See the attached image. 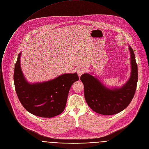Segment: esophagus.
<instances>
[{"label":"esophagus","mask_w":149,"mask_h":149,"mask_svg":"<svg viewBox=\"0 0 149 149\" xmlns=\"http://www.w3.org/2000/svg\"><path fill=\"white\" fill-rule=\"evenodd\" d=\"M77 74H78V76L80 77L84 74V72H85V70L83 68H79L77 70Z\"/></svg>","instance_id":"34e87169"}]
</instances>
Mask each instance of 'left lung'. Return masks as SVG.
Instances as JSON below:
<instances>
[{
    "mask_svg": "<svg viewBox=\"0 0 149 149\" xmlns=\"http://www.w3.org/2000/svg\"><path fill=\"white\" fill-rule=\"evenodd\" d=\"M129 50L131 74L129 80L122 87L110 89L88 73L81 76L84 86L85 100L96 113L106 116L114 115L124 110L131 102L136 89L138 72L135 53L130 46Z\"/></svg>",
    "mask_w": 149,
    "mask_h": 149,
    "instance_id": "left-lung-1",
    "label": "left lung"
}]
</instances>
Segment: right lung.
Instances as JSON below:
<instances>
[{
  "label": "right lung",
  "mask_w": 149,
  "mask_h": 149,
  "mask_svg": "<svg viewBox=\"0 0 149 149\" xmlns=\"http://www.w3.org/2000/svg\"><path fill=\"white\" fill-rule=\"evenodd\" d=\"M21 54H18L15 65L14 82L21 104L36 116L52 118L60 114L65 109L71 85L79 79L77 73L64 74L50 81L30 84L21 68Z\"/></svg>",
  "instance_id": "add662e5"
}]
</instances>
